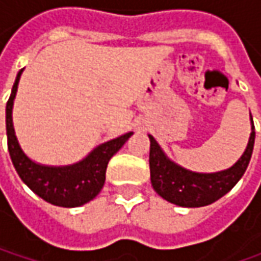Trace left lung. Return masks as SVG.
<instances>
[{
    "label": "left lung",
    "mask_w": 261,
    "mask_h": 261,
    "mask_svg": "<svg viewBox=\"0 0 261 261\" xmlns=\"http://www.w3.org/2000/svg\"><path fill=\"white\" fill-rule=\"evenodd\" d=\"M251 116V113H250ZM253 123V116H251ZM256 139L254 123L251 126V135L246 152L231 168L214 174H199L185 170L183 167L171 163L149 136V171L151 183L158 195L168 202L185 207H199L214 203L219 197L226 195L238 180L246 173L250 158L253 154V146Z\"/></svg>",
    "instance_id": "left-lung-1"
}]
</instances>
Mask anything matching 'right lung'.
Returning <instances> with one entry per match:
<instances>
[{"mask_svg": "<svg viewBox=\"0 0 261 261\" xmlns=\"http://www.w3.org/2000/svg\"><path fill=\"white\" fill-rule=\"evenodd\" d=\"M23 69L17 74L11 95L5 107L7 145L13 166L20 178L43 200L62 207H75L93 200L100 193L106 180V168L110 158L123 146L132 132L97 146L86 160L74 166L46 167L33 163L24 155L17 142L13 127V101Z\"/></svg>", "mask_w": 261, "mask_h": 261, "instance_id": "1", "label": "right lung"}]
</instances>
